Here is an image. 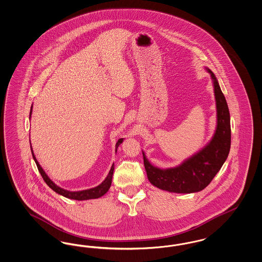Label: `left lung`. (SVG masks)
Masks as SVG:
<instances>
[{"label":"left lung","instance_id":"1","mask_svg":"<svg viewBox=\"0 0 262 262\" xmlns=\"http://www.w3.org/2000/svg\"><path fill=\"white\" fill-rule=\"evenodd\" d=\"M210 74L216 104V127L208 144L177 167L160 168L153 166L142 151L147 178L157 188L189 194L206 188L228 157L231 146L230 114L225 96L215 75Z\"/></svg>","mask_w":262,"mask_h":262}]
</instances>
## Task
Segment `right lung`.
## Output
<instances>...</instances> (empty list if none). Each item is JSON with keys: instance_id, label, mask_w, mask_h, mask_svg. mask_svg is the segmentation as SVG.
Wrapping results in <instances>:
<instances>
[{"instance_id": "add662e5", "label": "right lung", "mask_w": 262, "mask_h": 262, "mask_svg": "<svg viewBox=\"0 0 262 262\" xmlns=\"http://www.w3.org/2000/svg\"><path fill=\"white\" fill-rule=\"evenodd\" d=\"M32 107H33V106H31V110H30L29 119H31ZM123 141H124V138H120V139L117 141V143H116V152H117L118 147H119V145H120ZM30 144H31V143H30ZM30 147H31L32 156H33V159H34V161H35V163H36V165H37V167H38V169H39V171H40V173H41L42 178H43L45 182L49 185V187H50V188L53 189L54 192H56L57 194L61 195L63 197L68 198V199L78 200V201L97 199V198H100L101 196H103L105 193H107V191H108L109 188H110L111 183H112V178H113L114 164L112 165V167L110 168L109 173L107 174L106 178H105L104 180H103V181H102L98 186L94 187V188L82 190V191H69V190H65V189L59 187L58 185H56V184L53 182V180H52L51 178L48 177V174H47V173H46V171L42 169V167H41V165L39 164V162L37 161V159L35 157L34 152H33V149H32V145H30Z\"/></svg>"}]
</instances>
